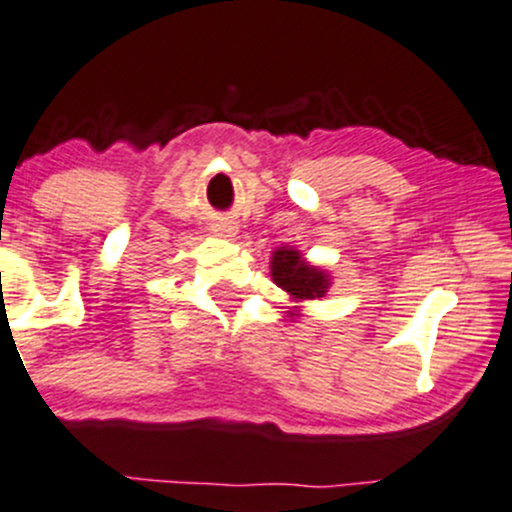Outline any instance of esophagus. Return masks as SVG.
Masks as SVG:
<instances>
[{
  "instance_id": "34e87169",
  "label": "esophagus",
  "mask_w": 512,
  "mask_h": 512,
  "mask_svg": "<svg viewBox=\"0 0 512 512\" xmlns=\"http://www.w3.org/2000/svg\"><path fill=\"white\" fill-rule=\"evenodd\" d=\"M234 224L232 222H219L217 227H214V232H219V234H227V236H232L234 234Z\"/></svg>"
}]
</instances>
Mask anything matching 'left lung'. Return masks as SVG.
I'll return each mask as SVG.
<instances>
[{"label": "left lung", "mask_w": 512, "mask_h": 512, "mask_svg": "<svg viewBox=\"0 0 512 512\" xmlns=\"http://www.w3.org/2000/svg\"><path fill=\"white\" fill-rule=\"evenodd\" d=\"M271 276L278 288L293 298H322L327 290V278L322 271L302 263L298 251H276L271 261Z\"/></svg>", "instance_id": "left-lung-1"}]
</instances>
